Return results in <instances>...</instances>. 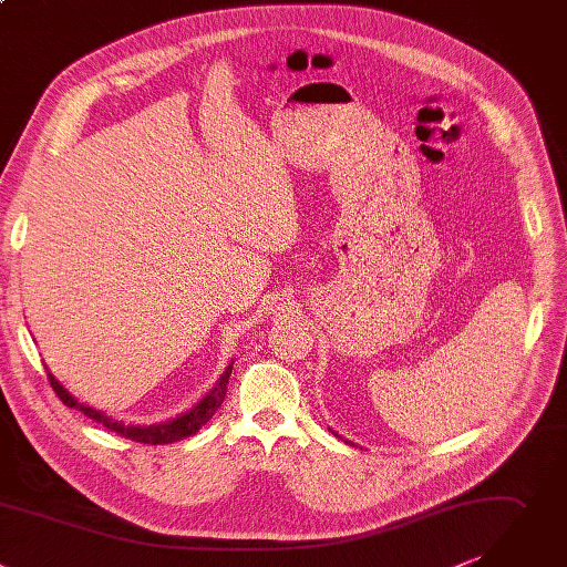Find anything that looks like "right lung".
Segmentation results:
<instances>
[{
	"label": "right lung",
	"mask_w": 567,
	"mask_h": 567,
	"mask_svg": "<svg viewBox=\"0 0 567 567\" xmlns=\"http://www.w3.org/2000/svg\"><path fill=\"white\" fill-rule=\"evenodd\" d=\"M233 375V362L225 367L223 375L218 378V382L214 384V389L194 406L189 409L187 413L169 420V422H161V424H150V426H141V424H125V422H118V420H111L106 413L97 411V409H91L82 402H78L55 378L53 373H49V382L55 391V395L71 409H78L82 411L86 417L100 422L102 426H106L109 431L118 433L127 440H134V442H143V444H169V442H178L183 437H189L194 435L205 422H209V417L218 411V406L223 404V398H225V391H228V380Z\"/></svg>",
	"instance_id": "right-lung-1"
}]
</instances>
